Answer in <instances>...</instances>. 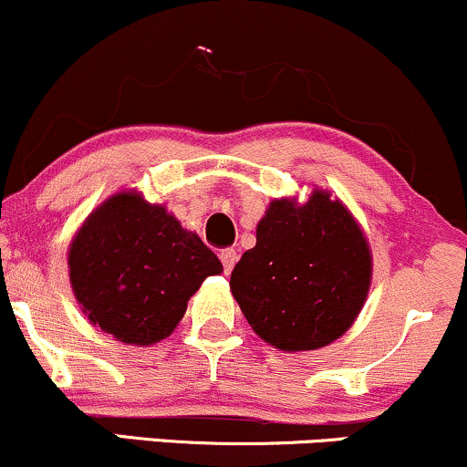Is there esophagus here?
Returning <instances> with one entry per match:
<instances>
[{
	"label": "esophagus",
	"mask_w": 467,
	"mask_h": 467,
	"mask_svg": "<svg viewBox=\"0 0 467 467\" xmlns=\"http://www.w3.org/2000/svg\"><path fill=\"white\" fill-rule=\"evenodd\" d=\"M219 258H222V265H223V272L226 274H230L233 272V267H234V263H237V252H234L233 248H228V250H222V254H219Z\"/></svg>",
	"instance_id": "obj_1"
}]
</instances>
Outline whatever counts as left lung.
<instances>
[{"instance_id":"obj_1","label":"left lung","mask_w":467,"mask_h":467,"mask_svg":"<svg viewBox=\"0 0 467 467\" xmlns=\"http://www.w3.org/2000/svg\"><path fill=\"white\" fill-rule=\"evenodd\" d=\"M372 283L361 226L328 191L305 204L280 198L256 226V245L230 274L252 330L285 352L317 350L350 328Z\"/></svg>"}]
</instances>
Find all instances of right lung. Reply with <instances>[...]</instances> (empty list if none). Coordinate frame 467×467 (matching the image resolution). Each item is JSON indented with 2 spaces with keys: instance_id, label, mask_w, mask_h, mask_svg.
Masks as SVG:
<instances>
[{
  "instance_id": "right-lung-1",
  "label": "right lung",
  "mask_w": 467,
  "mask_h": 467,
  "mask_svg": "<svg viewBox=\"0 0 467 467\" xmlns=\"http://www.w3.org/2000/svg\"><path fill=\"white\" fill-rule=\"evenodd\" d=\"M67 263L88 322L132 346L170 337L204 278L223 272L198 234L137 191L110 195L87 217Z\"/></svg>"
}]
</instances>
